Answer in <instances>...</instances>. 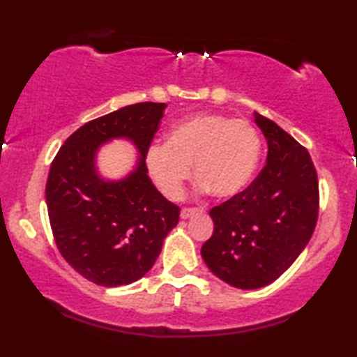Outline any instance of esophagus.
I'll use <instances>...</instances> for the list:
<instances>
[{
  "label": "esophagus",
  "mask_w": 357,
  "mask_h": 357,
  "mask_svg": "<svg viewBox=\"0 0 357 357\" xmlns=\"http://www.w3.org/2000/svg\"><path fill=\"white\" fill-rule=\"evenodd\" d=\"M197 212H204V208L202 207H184L183 210H181V218L185 220V218L192 217V215Z\"/></svg>",
  "instance_id": "1"
}]
</instances>
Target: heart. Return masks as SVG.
Instances as JSON below:
<instances>
[{
  "mask_svg": "<svg viewBox=\"0 0 357 357\" xmlns=\"http://www.w3.org/2000/svg\"><path fill=\"white\" fill-rule=\"evenodd\" d=\"M260 152V134L249 119L197 113L174 124L167 144L150 145L145 162L150 176L169 199L181 197L192 163L200 188L217 197H231L250 183Z\"/></svg>",
  "mask_w": 357,
  "mask_h": 357,
  "instance_id": "obj_1",
  "label": "heart"
}]
</instances>
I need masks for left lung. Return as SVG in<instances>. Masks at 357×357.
Returning a JSON list of instances; mask_svg holds the SVG:
<instances>
[{
  "label": "left lung",
  "mask_w": 357,
  "mask_h": 357,
  "mask_svg": "<svg viewBox=\"0 0 357 357\" xmlns=\"http://www.w3.org/2000/svg\"><path fill=\"white\" fill-rule=\"evenodd\" d=\"M268 142L267 163L252 183L210 210L215 229L202 245L207 267L241 289L281 277L307 245L319 218V179L307 149L255 113Z\"/></svg>",
  "instance_id": "8db88e82"
}]
</instances>
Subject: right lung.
<instances>
[{
  "instance_id": "obj_1",
  "label": "right lung",
  "mask_w": 357,
  "mask_h": 357,
  "mask_svg": "<svg viewBox=\"0 0 357 357\" xmlns=\"http://www.w3.org/2000/svg\"><path fill=\"white\" fill-rule=\"evenodd\" d=\"M165 107L135 103L85 123L50 168L45 195L54 243L64 260L95 284L123 286L142 278L179 222L181 208L158 192L145 165ZM113 137L132 139L143 157L129 178L107 183L94 173L93 157Z\"/></svg>"
}]
</instances>
